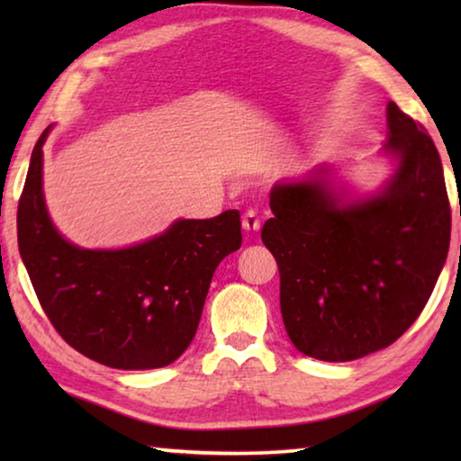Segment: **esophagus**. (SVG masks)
<instances>
[{
  "label": "esophagus",
  "mask_w": 461,
  "mask_h": 461,
  "mask_svg": "<svg viewBox=\"0 0 461 461\" xmlns=\"http://www.w3.org/2000/svg\"><path fill=\"white\" fill-rule=\"evenodd\" d=\"M241 228H244L248 233H258L260 231V217L256 212H249L244 213V217H241Z\"/></svg>",
  "instance_id": "34e87169"
}]
</instances>
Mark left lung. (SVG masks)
I'll return each instance as SVG.
<instances>
[{"label": "left lung", "instance_id": "left-lung-1", "mask_svg": "<svg viewBox=\"0 0 461 461\" xmlns=\"http://www.w3.org/2000/svg\"><path fill=\"white\" fill-rule=\"evenodd\" d=\"M382 154L394 170L354 197L333 167L270 191L262 241L280 272V313L294 348L349 362L390 346L415 323L447 258L451 212L439 152L423 126L386 105Z\"/></svg>", "mask_w": 461, "mask_h": 461}]
</instances>
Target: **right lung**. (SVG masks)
Segmentation results:
<instances>
[{"instance_id":"right-lung-1","label":"right lung","mask_w":461,"mask_h":461,"mask_svg":"<svg viewBox=\"0 0 461 461\" xmlns=\"http://www.w3.org/2000/svg\"><path fill=\"white\" fill-rule=\"evenodd\" d=\"M32 150L18 205V246L38 301L68 346L109 368L173 364L197 333L220 262L241 246L238 209L176 220L160 236L87 249L54 228L42 189V146Z\"/></svg>"}]
</instances>
